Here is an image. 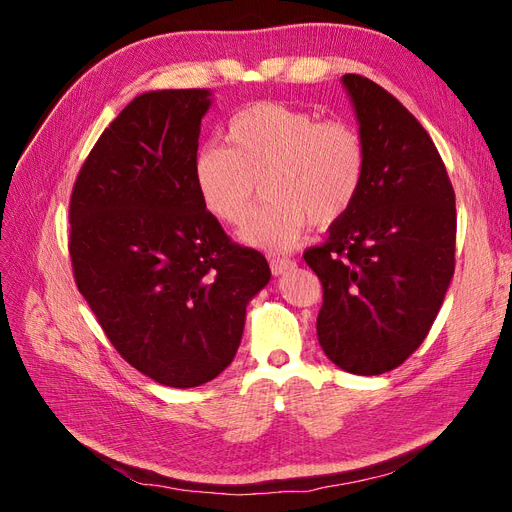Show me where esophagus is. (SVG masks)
<instances>
[{
    "label": "esophagus",
    "mask_w": 512,
    "mask_h": 512,
    "mask_svg": "<svg viewBox=\"0 0 512 512\" xmlns=\"http://www.w3.org/2000/svg\"><path fill=\"white\" fill-rule=\"evenodd\" d=\"M269 267L273 271V275H284L286 271H290L294 267V262L290 258H269Z\"/></svg>",
    "instance_id": "esophagus-1"
}]
</instances>
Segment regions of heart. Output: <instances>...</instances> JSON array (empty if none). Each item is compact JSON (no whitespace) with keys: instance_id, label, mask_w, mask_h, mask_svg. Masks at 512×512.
Instances as JSON below:
<instances>
[{"instance_id":"obj_1","label":"heart","mask_w":512,"mask_h":512,"mask_svg":"<svg viewBox=\"0 0 512 512\" xmlns=\"http://www.w3.org/2000/svg\"><path fill=\"white\" fill-rule=\"evenodd\" d=\"M226 145L198 151L196 190L211 215L239 226L254 209L256 181L267 179L271 203L239 235L260 250H292L309 224H335L361 192L365 149L359 132L307 108L277 102L247 106L230 119Z\"/></svg>"}]
</instances>
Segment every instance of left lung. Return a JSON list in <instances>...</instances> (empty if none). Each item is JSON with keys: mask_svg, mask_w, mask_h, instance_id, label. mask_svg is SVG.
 <instances>
[{"mask_svg": "<svg viewBox=\"0 0 512 512\" xmlns=\"http://www.w3.org/2000/svg\"><path fill=\"white\" fill-rule=\"evenodd\" d=\"M342 83L365 149L363 185L303 258L322 282L324 354L350 374L378 376L423 344L440 312L455 271V192L404 104L361 74Z\"/></svg>", "mask_w": 512, "mask_h": 512, "instance_id": "1", "label": "left lung"}]
</instances>
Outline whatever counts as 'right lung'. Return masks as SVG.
Listing matches in <instances>:
<instances>
[{
  "label": "right lung",
  "mask_w": 512,
  "mask_h": 512,
  "mask_svg": "<svg viewBox=\"0 0 512 512\" xmlns=\"http://www.w3.org/2000/svg\"><path fill=\"white\" fill-rule=\"evenodd\" d=\"M209 89L136 96L87 156L70 198L79 292L115 350L173 389L232 363L245 309L271 280L265 256L228 239L194 181Z\"/></svg>",
  "instance_id": "obj_1"
}]
</instances>
